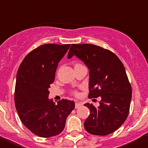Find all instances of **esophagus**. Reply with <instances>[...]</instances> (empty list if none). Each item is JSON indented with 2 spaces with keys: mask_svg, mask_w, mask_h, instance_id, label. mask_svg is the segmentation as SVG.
<instances>
[{
  "mask_svg": "<svg viewBox=\"0 0 148 148\" xmlns=\"http://www.w3.org/2000/svg\"><path fill=\"white\" fill-rule=\"evenodd\" d=\"M82 104L80 103H78V102H76L75 103V108L76 109H77V108H79V106H81Z\"/></svg>",
  "mask_w": 148,
  "mask_h": 148,
  "instance_id": "obj_1",
  "label": "esophagus"
}]
</instances>
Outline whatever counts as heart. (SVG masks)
I'll list each match as a JSON object with an SVG mask.
<instances>
[{
  "mask_svg": "<svg viewBox=\"0 0 148 148\" xmlns=\"http://www.w3.org/2000/svg\"><path fill=\"white\" fill-rule=\"evenodd\" d=\"M72 93L74 94V95H78V92H76V91H74V92H73Z\"/></svg>",
  "mask_w": 148,
  "mask_h": 148,
  "instance_id": "obj_1",
  "label": "heart"
}]
</instances>
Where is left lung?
I'll return each instance as SVG.
<instances>
[{"mask_svg":"<svg viewBox=\"0 0 148 148\" xmlns=\"http://www.w3.org/2000/svg\"><path fill=\"white\" fill-rule=\"evenodd\" d=\"M77 56L89 69L88 97H101L100 106L85 103L90 110L84 127L90 134L106 136L115 132L128 116L132 88L125 69L112 51L92 44H72L68 58Z\"/></svg>","mask_w":148,"mask_h":148,"instance_id":"left-lung-1","label":"left lung"}]
</instances>
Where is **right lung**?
<instances>
[{
    "label": "right lung",
    "instance_id": "add662e5",
    "mask_svg": "<svg viewBox=\"0 0 148 148\" xmlns=\"http://www.w3.org/2000/svg\"><path fill=\"white\" fill-rule=\"evenodd\" d=\"M71 45L45 44L29 52L21 63L15 88V105L21 121L33 134L43 138L62 132L74 109V101L62 99L56 104L48 99L59 62Z\"/></svg>",
    "mask_w": 148,
    "mask_h": 148
}]
</instances>
